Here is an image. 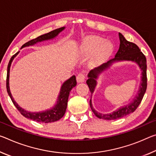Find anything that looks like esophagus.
<instances>
[{
	"mask_svg": "<svg viewBox=\"0 0 156 156\" xmlns=\"http://www.w3.org/2000/svg\"><path fill=\"white\" fill-rule=\"evenodd\" d=\"M76 79H77V81L78 83H83L84 81H85V76L84 75V73H80L78 74L77 76H76Z\"/></svg>",
	"mask_w": 156,
	"mask_h": 156,
	"instance_id": "1",
	"label": "esophagus"
}]
</instances>
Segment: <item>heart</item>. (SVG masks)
Here are the masks:
<instances>
[{
    "label": "heart",
    "instance_id": "heart-1",
    "mask_svg": "<svg viewBox=\"0 0 156 156\" xmlns=\"http://www.w3.org/2000/svg\"><path fill=\"white\" fill-rule=\"evenodd\" d=\"M112 48L113 46L110 42L104 41V39L96 36H91L87 38L83 46V50L87 55H90L96 50H98L92 58L94 65H99L105 60L112 52Z\"/></svg>",
    "mask_w": 156,
    "mask_h": 156
}]
</instances>
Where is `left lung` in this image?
Here are the masks:
<instances>
[{
	"mask_svg": "<svg viewBox=\"0 0 156 156\" xmlns=\"http://www.w3.org/2000/svg\"><path fill=\"white\" fill-rule=\"evenodd\" d=\"M119 37L120 41L119 48V50L117 52V53H116L115 58L108 61L107 63L103 64L102 65L98 66L97 68L92 69L88 73V79L86 83H87L88 87L90 88L91 94H93L94 91V89L96 85V80L97 79L98 76H99V74L109 68L110 66H111V65L113 62H115L127 60L133 61L137 63L139 65L141 70H142V83H141L139 91H138L137 95L136 96L134 100L130 104H128L126 106H124V107L120 108L119 109L117 110L112 113L103 115V114H101L96 112L92 107L91 100L90 99V105L92 112L98 118L103 119H117L122 118L134 112L140 104L141 101H142L143 97H144V95L147 87V59H146L145 55L142 53V52L140 51L139 47L136 45L135 44L127 41L124 37L120 33H119Z\"/></svg>",
	"mask_w": 156,
	"mask_h": 156,
	"instance_id": "1",
	"label": "left lung"
}]
</instances>
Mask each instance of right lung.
<instances>
[{
  "label": "right lung",
  "mask_w": 156,
  "mask_h": 156,
  "mask_svg": "<svg viewBox=\"0 0 156 156\" xmlns=\"http://www.w3.org/2000/svg\"><path fill=\"white\" fill-rule=\"evenodd\" d=\"M65 29V27H62V28H58L50 32V33L42 34V35L38 37L35 39H32V40L28 41L26 44H24L21 48H23L25 46H28L31 45H34V44L37 42H39V41H42L44 40H48V39H53L56 37L58 34L60 33L62 30ZM19 52L12 57L10 60L9 62L8 66H7V79H6V88L7 91L10 97L12 103L15 105V107L17 108V110L19 111L22 115L26 118L30 119L33 121H36L37 122H42V123H51L56 122L63 117L65 115L66 107H67V102L68 98L69 96V92L72 90V88L75 87L77 84L76 82V78L75 76H73L72 77L65 81L64 84L62 86L60 95H59L58 101H57V104L55 105V107L52 108L51 110H46L45 112H28V111L22 109L21 107H19V105L14 101L13 98H12V94L9 91V68H10V65L13 59L15 58Z\"/></svg>",
  "instance_id": "1"
}]
</instances>
